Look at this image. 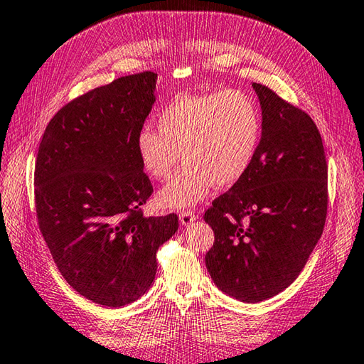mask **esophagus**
I'll return each instance as SVG.
<instances>
[{
	"label": "esophagus",
	"instance_id": "obj_1",
	"mask_svg": "<svg viewBox=\"0 0 364 364\" xmlns=\"http://www.w3.org/2000/svg\"><path fill=\"white\" fill-rule=\"evenodd\" d=\"M196 219H197V215H196L194 211H191V210H183V211L180 213V220H181V224H183V225H189V224L194 223Z\"/></svg>",
	"mask_w": 364,
	"mask_h": 364
}]
</instances>
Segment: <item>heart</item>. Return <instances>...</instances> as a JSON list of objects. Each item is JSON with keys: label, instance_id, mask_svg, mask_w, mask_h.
I'll list each match as a JSON object with an SVG mask.
<instances>
[{"label": "heart", "instance_id": "b5f03b06", "mask_svg": "<svg viewBox=\"0 0 364 364\" xmlns=\"http://www.w3.org/2000/svg\"><path fill=\"white\" fill-rule=\"evenodd\" d=\"M158 131L145 126L135 137L141 167L154 180H167L180 162L186 166L161 191L159 202L188 208L211 188L233 186L257 156L262 115L254 99L240 90L183 95L164 105Z\"/></svg>", "mask_w": 364, "mask_h": 364}]
</instances>
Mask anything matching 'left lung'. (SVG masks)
I'll return each instance as SVG.
<instances>
[{"instance_id":"left-lung-1","label":"left lung","mask_w":364,"mask_h":364,"mask_svg":"<svg viewBox=\"0 0 364 364\" xmlns=\"http://www.w3.org/2000/svg\"><path fill=\"white\" fill-rule=\"evenodd\" d=\"M252 87L262 105L257 156L203 216L215 232L206 269L245 303L268 300L296 279L328 208V164L316 123L265 85Z\"/></svg>"}]
</instances>
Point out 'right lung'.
Returning <instances> with one entry per match:
<instances>
[{
  "mask_svg": "<svg viewBox=\"0 0 364 364\" xmlns=\"http://www.w3.org/2000/svg\"><path fill=\"white\" fill-rule=\"evenodd\" d=\"M158 74L119 77L56 112L34 168L39 230L66 282L92 303L119 308L151 287L161 245L178 216L146 218L153 184L135 137L154 104Z\"/></svg>",
  "mask_w": 364,
  "mask_h": 364,
  "instance_id": "add662e5",
  "label": "right lung"
}]
</instances>
